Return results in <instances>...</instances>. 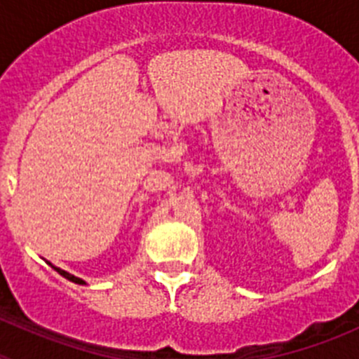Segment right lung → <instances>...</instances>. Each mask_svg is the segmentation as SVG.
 Returning <instances> with one entry per match:
<instances>
[{"label": "right lung", "mask_w": 359, "mask_h": 359, "mask_svg": "<svg viewBox=\"0 0 359 359\" xmlns=\"http://www.w3.org/2000/svg\"><path fill=\"white\" fill-rule=\"evenodd\" d=\"M50 264V262H48ZM52 266L53 269H55L57 273L59 275H62V277L65 278H68V280H72V282H75V284H86L84 280H82V278H79V277H75V275H72V273H68V271H65V269H61V268H57V266H53V264H50Z\"/></svg>", "instance_id": "obj_1"}]
</instances>
